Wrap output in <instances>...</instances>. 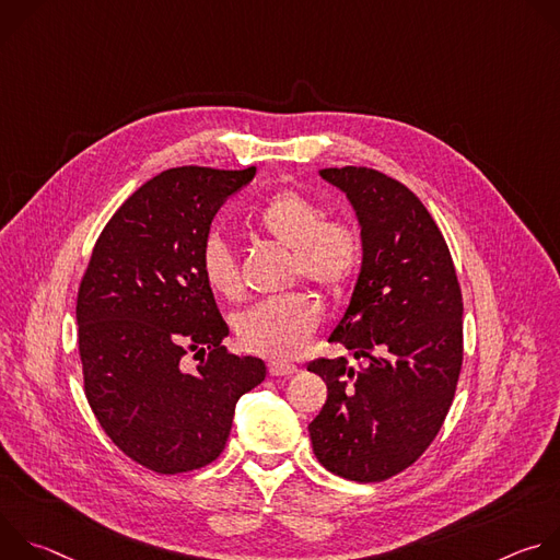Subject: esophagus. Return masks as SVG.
<instances>
[{"label": "esophagus", "instance_id": "obj_1", "mask_svg": "<svg viewBox=\"0 0 560 560\" xmlns=\"http://www.w3.org/2000/svg\"><path fill=\"white\" fill-rule=\"evenodd\" d=\"M268 372H270V376H292V374H296V372H299V368H296V365H292V363H279V361H272V363L268 365Z\"/></svg>", "mask_w": 560, "mask_h": 560}]
</instances>
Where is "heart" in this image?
<instances>
[{
	"label": "heart",
	"instance_id": "heart-1",
	"mask_svg": "<svg viewBox=\"0 0 560 560\" xmlns=\"http://www.w3.org/2000/svg\"><path fill=\"white\" fill-rule=\"evenodd\" d=\"M277 244L292 248V277H303L330 296H346L359 281L365 246L359 230L346 221H324V210L299 190H277L253 217ZM206 285L221 299L242 294V275L230 246L210 234L199 255ZM322 322V301L296 290L255 303L234 318V332L246 350L270 359H294Z\"/></svg>",
	"mask_w": 560,
	"mask_h": 560
}]
</instances>
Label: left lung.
I'll use <instances>...</instances> for the list:
<instances>
[{
	"label": "left lung",
	"instance_id": "left-lung-1",
	"mask_svg": "<svg viewBox=\"0 0 560 560\" xmlns=\"http://www.w3.org/2000/svg\"><path fill=\"white\" fill-rule=\"evenodd\" d=\"M361 225L365 259L330 335L346 357L307 365L328 401L307 425L314 456L357 483L410 467L439 434L463 365V299L445 238L421 199L378 171L326 168Z\"/></svg>",
	"mask_w": 560,
	"mask_h": 560
}]
</instances>
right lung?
Listing matches in <instances>:
<instances>
[{
  "label": "right lung",
  "instance_id": "1",
  "mask_svg": "<svg viewBox=\"0 0 560 560\" xmlns=\"http://www.w3.org/2000/svg\"><path fill=\"white\" fill-rule=\"evenodd\" d=\"M257 168L182 166L135 190L102 230L77 294L89 404L110 441L156 474L212 463L238 398L266 378L221 346L228 326L199 268L221 203ZM202 361L188 373L180 359Z\"/></svg>",
  "mask_w": 560,
  "mask_h": 560
}]
</instances>
